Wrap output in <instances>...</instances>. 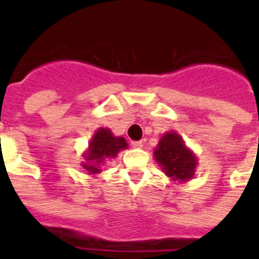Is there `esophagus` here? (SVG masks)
<instances>
[{"label": "esophagus", "mask_w": 259, "mask_h": 259, "mask_svg": "<svg viewBox=\"0 0 259 259\" xmlns=\"http://www.w3.org/2000/svg\"><path fill=\"white\" fill-rule=\"evenodd\" d=\"M132 146L136 148V149H141L142 146H144V142L142 141H133L132 142Z\"/></svg>", "instance_id": "esophagus-1"}]
</instances>
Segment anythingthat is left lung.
Returning <instances> with one entry per match:
<instances>
[{"label":"left lung","instance_id":"left-lung-1","mask_svg":"<svg viewBox=\"0 0 259 259\" xmlns=\"http://www.w3.org/2000/svg\"><path fill=\"white\" fill-rule=\"evenodd\" d=\"M154 160L162 172L177 183H187L195 177L197 157L176 132H166L161 136L153 152Z\"/></svg>","mask_w":259,"mask_h":259}]
</instances>
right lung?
Instances as JSON below:
<instances>
[{
  "label": "right lung",
  "mask_w": 259,
  "mask_h": 259,
  "mask_svg": "<svg viewBox=\"0 0 259 259\" xmlns=\"http://www.w3.org/2000/svg\"><path fill=\"white\" fill-rule=\"evenodd\" d=\"M127 142L123 137L114 136L109 127H99L90 140L89 148L83 152V170L87 175L97 176L101 173V166L105 165L107 158H115L121 150L127 148Z\"/></svg>",
  "instance_id": "1"
}]
</instances>
